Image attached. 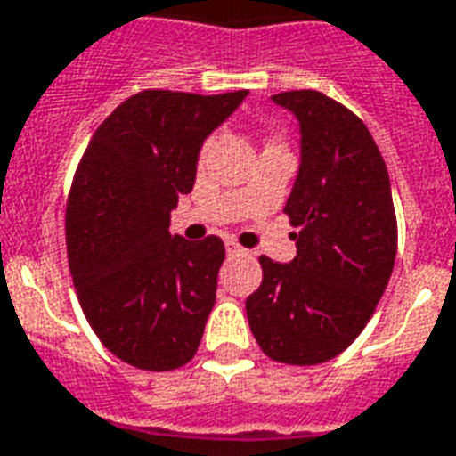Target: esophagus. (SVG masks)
<instances>
[{
  "label": "esophagus",
  "instance_id": "34e87169",
  "mask_svg": "<svg viewBox=\"0 0 456 456\" xmlns=\"http://www.w3.org/2000/svg\"><path fill=\"white\" fill-rule=\"evenodd\" d=\"M225 249H228V255H245V248H240L238 242L232 240L225 242Z\"/></svg>",
  "mask_w": 456,
  "mask_h": 456
}]
</instances>
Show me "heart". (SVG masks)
<instances>
[{
    "instance_id": "1",
    "label": "heart",
    "mask_w": 456,
    "mask_h": 456,
    "mask_svg": "<svg viewBox=\"0 0 456 456\" xmlns=\"http://www.w3.org/2000/svg\"><path fill=\"white\" fill-rule=\"evenodd\" d=\"M207 151H208V142L204 143V146H201V151H200V159H204V156H207Z\"/></svg>"
}]
</instances>
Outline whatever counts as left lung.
<instances>
[{
  "instance_id": "8db88e82",
  "label": "left lung",
  "mask_w": 456,
  "mask_h": 456,
  "mask_svg": "<svg viewBox=\"0 0 456 456\" xmlns=\"http://www.w3.org/2000/svg\"><path fill=\"white\" fill-rule=\"evenodd\" d=\"M300 122V170L286 201L297 232L290 265L259 256L262 286L245 300L249 330L272 361L337 358L375 313L396 256L385 159L358 115L320 91L272 95Z\"/></svg>"
}]
</instances>
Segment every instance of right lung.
Listing matches in <instances>:
<instances>
[{
	"instance_id": "add662e5",
	"label": "right lung",
	"mask_w": 456,
	"mask_h": 456,
	"mask_svg": "<svg viewBox=\"0 0 456 456\" xmlns=\"http://www.w3.org/2000/svg\"><path fill=\"white\" fill-rule=\"evenodd\" d=\"M248 91H142L118 105L84 151L67 201V256L86 320L139 370H175L200 348L216 303L221 238L170 235L201 143Z\"/></svg>"
}]
</instances>
